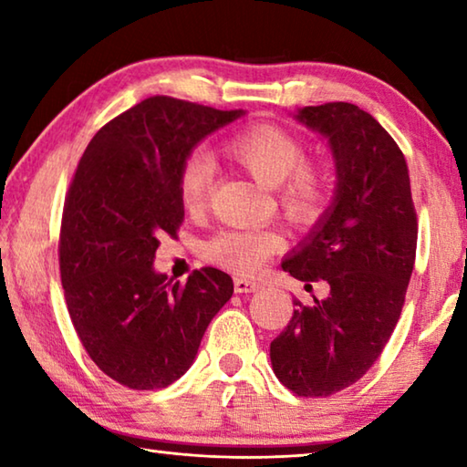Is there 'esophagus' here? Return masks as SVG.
I'll return each instance as SVG.
<instances>
[{"instance_id": "1", "label": "esophagus", "mask_w": 467, "mask_h": 467, "mask_svg": "<svg viewBox=\"0 0 467 467\" xmlns=\"http://www.w3.org/2000/svg\"><path fill=\"white\" fill-rule=\"evenodd\" d=\"M262 284L255 282V280H247V278H234V292H239V295H247V292H255L259 290Z\"/></svg>"}]
</instances>
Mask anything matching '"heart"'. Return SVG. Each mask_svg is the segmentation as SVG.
Instances as JSON below:
<instances>
[{"label": "heart", "mask_w": 467, "mask_h": 467, "mask_svg": "<svg viewBox=\"0 0 467 467\" xmlns=\"http://www.w3.org/2000/svg\"><path fill=\"white\" fill-rule=\"evenodd\" d=\"M224 154L243 171L275 192V202L292 224L311 226L323 216L331 200V179L321 164L306 162L303 141L272 123H259L224 141ZM216 164L212 158L189 156L179 172V200L189 214L208 208ZM284 239L274 228H224L205 243L212 264L236 274H255Z\"/></svg>", "instance_id": "obj_1"}]
</instances>
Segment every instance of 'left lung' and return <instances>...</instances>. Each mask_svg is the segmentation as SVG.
<instances>
[{"instance_id":"8db88e82","label":"left lung","mask_w":467,"mask_h":467,"mask_svg":"<svg viewBox=\"0 0 467 467\" xmlns=\"http://www.w3.org/2000/svg\"><path fill=\"white\" fill-rule=\"evenodd\" d=\"M296 121L327 140L336 195L282 262L292 278L327 282L326 298H295L270 344L275 377L303 398H327L367 373L400 319L414 270L418 223L406 158L373 115L350 102L298 109Z\"/></svg>"}]
</instances>
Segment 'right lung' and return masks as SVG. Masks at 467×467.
<instances>
[{"mask_svg": "<svg viewBox=\"0 0 467 467\" xmlns=\"http://www.w3.org/2000/svg\"><path fill=\"white\" fill-rule=\"evenodd\" d=\"M244 115L150 97L97 131L66 195L59 270L69 317L102 373L130 389H161L193 365L233 278L202 267L185 284L154 270L185 210L179 172L212 131Z\"/></svg>", "mask_w": 467, "mask_h": 467, "instance_id": "obj_1", "label": "right lung"}]
</instances>
